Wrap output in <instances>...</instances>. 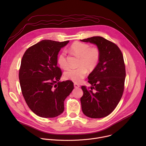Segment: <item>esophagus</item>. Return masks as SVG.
Instances as JSON below:
<instances>
[{"label": "esophagus", "instance_id": "1", "mask_svg": "<svg viewBox=\"0 0 146 146\" xmlns=\"http://www.w3.org/2000/svg\"><path fill=\"white\" fill-rule=\"evenodd\" d=\"M74 88H79L80 87V85L77 84V83H74Z\"/></svg>", "mask_w": 146, "mask_h": 146}]
</instances>
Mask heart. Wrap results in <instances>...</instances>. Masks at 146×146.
I'll list each match as a JSON object with an SVG mask.
<instances>
[{"instance_id":"heart-1","label":"heart","mask_w":146,"mask_h":146,"mask_svg":"<svg viewBox=\"0 0 146 146\" xmlns=\"http://www.w3.org/2000/svg\"><path fill=\"white\" fill-rule=\"evenodd\" d=\"M70 50L76 55L80 58L79 68L68 69L64 73V77L66 80L74 82H80L87 74V72L94 70L98 66L101 58V52L98 47H91L88 44L76 42L70 47ZM59 66L66 69L68 63L65 51L61 52L57 58Z\"/></svg>"}]
</instances>
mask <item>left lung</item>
I'll list each match as a JSON object with an SVG mask.
<instances>
[{
    "instance_id": "1",
    "label": "left lung",
    "mask_w": 146,
    "mask_h": 146,
    "mask_svg": "<svg viewBox=\"0 0 146 146\" xmlns=\"http://www.w3.org/2000/svg\"><path fill=\"white\" fill-rule=\"evenodd\" d=\"M81 41L96 44L101 52L98 66L88 77L92 87H81L82 111L90 118L105 117L115 109L123 92L126 72L123 54L115 43L100 36Z\"/></svg>"
}]
</instances>
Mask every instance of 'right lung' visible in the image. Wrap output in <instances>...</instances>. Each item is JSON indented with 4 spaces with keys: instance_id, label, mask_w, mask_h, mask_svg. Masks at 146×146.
Instances as JSON below:
<instances>
[{
    "instance_id": "add662e5",
    "label": "right lung",
    "mask_w": 146,
    "mask_h": 146,
    "mask_svg": "<svg viewBox=\"0 0 146 146\" xmlns=\"http://www.w3.org/2000/svg\"><path fill=\"white\" fill-rule=\"evenodd\" d=\"M69 40H43L25 52L19 70L21 89L29 109L43 118H53L64 111V101L74 88L70 80L59 82L62 72L57 66L60 48Z\"/></svg>"
}]
</instances>
